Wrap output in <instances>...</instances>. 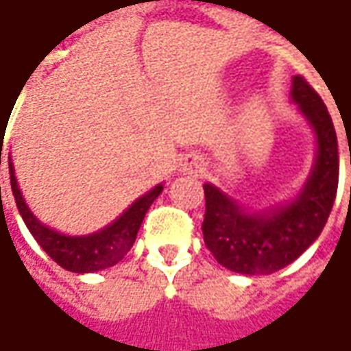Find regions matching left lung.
<instances>
[{
	"instance_id": "obj_1",
	"label": "left lung",
	"mask_w": 351,
	"mask_h": 351,
	"mask_svg": "<svg viewBox=\"0 0 351 351\" xmlns=\"http://www.w3.org/2000/svg\"><path fill=\"white\" fill-rule=\"evenodd\" d=\"M291 97L317 134V160L303 191L285 207L244 210L205 183L203 238L215 260L244 276H269L295 262L317 240L338 191V138L330 113L303 75L293 77ZM351 164V156H350Z\"/></svg>"
}]
</instances>
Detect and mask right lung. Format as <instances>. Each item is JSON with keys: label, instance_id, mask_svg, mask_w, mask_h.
I'll list each match as a JSON object with an SVG mask.
<instances>
[{"label": "right lung", "instance_id": "right-lung-1", "mask_svg": "<svg viewBox=\"0 0 351 351\" xmlns=\"http://www.w3.org/2000/svg\"><path fill=\"white\" fill-rule=\"evenodd\" d=\"M9 180H11V189H13L17 209H19L29 232L34 236V240L40 244V248L45 250L54 262L74 274H91V271L107 269V267L121 262L136 240L146 210L150 209L156 197L164 189V185H156L154 189H150L146 195L136 199L115 223L105 226L99 232H93L89 236H66L45 226L27 207L25 199L21 195L19 183L15 180V169H13L11 162H9Z\"/></svg>", "mask_w": 351, "mask_h": 351}]
</instances>
